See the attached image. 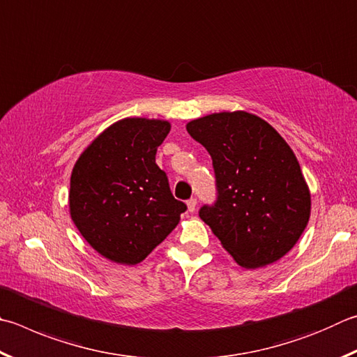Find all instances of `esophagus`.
<instances>
[{
  "label": "esophagus",
  "instance_id": "obj_1",
  "mask_svg": "<svg viewBox=\"0 0 357 357\" xmlns=\"http://www.w3.org/2000/svg\"><path fill=\"white\" fill-rule=\"evenodd\" d=\"M195 209H197V199L195 198H190L189 201H187V211L195 212Z\"/></svg>",
  "mask_w": 357,
  "mask_h": 357
}]
</instances>
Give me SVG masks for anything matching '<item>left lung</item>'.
Wrapping results in <instances>:
<instances>
[{"label":"left lung","mask_w":357,"mask_h":357,"mask_svg":"<svg viewBox=\"0 0 357 357\" xmlns=\"http://www.w3.org/2000/svg\"><path fill=\"white\" fill-rule=\"evenodd\" d=\"M187 132L209 151L218 198L199 217L243 268L280 261L310 217V192L289 144L245 111L192 120Z\"/></svg>","instance_id":"8db88e82"}]
</instances>
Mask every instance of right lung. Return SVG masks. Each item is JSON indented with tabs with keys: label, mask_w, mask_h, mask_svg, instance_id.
<instances>
[{
	"label": "right lung",
	"mask_w": 357,
	"mask_h": 357,
	"mask_svg": "<svg viewBox=\"0 0 357 357\" xmlns=\"http://www.w3.org/2000/svg\"><path fill=\"white\" fill-rule=\"evenodd\" d=\"M167 120L128 116L112 123L81 153L70 178V217L109 261L135 265L176 228L187 207L174 199L156 164L170 132Z\"/></svg>",
	"instance_id": "obj_1"
}]
</instances>
